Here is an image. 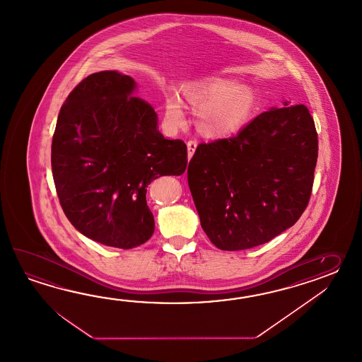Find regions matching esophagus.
<instances>
[{
	"label": "esophagus",
	"mask_w": 362,
	"mask_h": 362,
	"mask_svg": "<svg viewBox=\"0 0 362 362\" xmlns=\"http://www.w3.org/2000/svg\"><path fill=\"white\" fill-rule=\"evenodd\" d=\"M197 146H198L197 141H189V142H187V156H189V159H192V156L194 155V153H195Z\"/></svg>",
	"instance_id": "obj_1"
}]
</instances>
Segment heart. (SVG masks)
<instances>
[{
	"instance_id": "1",
	"label": "heart",
	"mask_w": 362,
	"mask_h": 362,
	"mask_svg": "<svg viewBox=\"0 0 362 362\" xmlns=\"http://www.w3.org/2000/svg\"><path fill=\"white\" fill-rule=\"evenodd\" d=\"M185 95L192 108L200 112V131L211 137L238 132L251 119L257 103L252 88L225 77L189 85ZM164 120L170 128L182 127L186 122V108L177 93H170L165 98Z\"/></svg>"
}]
</instances>
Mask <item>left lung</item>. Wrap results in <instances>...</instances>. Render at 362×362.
<instances>
[{"label": "left lung", "instance_id": "1", "mask_svg": "<svg viewBox=\"0 0 362 362\" xmlns=\"http://www.w3.org/2000/svg\"><path fill=\"white\" fill-rule=\"evenodd\" d=\"M317 156L313 117L290 102L235 137L200 144L187 182L209 240L223 251L248 250L291 228L310 198Z\"/></svg>", "mask_w": 362, "mask_h": 362}]
</instances>
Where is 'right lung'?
I'll return each instance as SVG.
<instances>
[{
    "label": "right lung",
    "instance_id": "add662e5",
    "mask_svg": "<svg viewBox=\"0 0 362 362\" xmlns=\"http://www.w3.org/2000/svg\"><path fill=\"white\" fill-rule=\"evenodd\" d=\"M136 90L117 71L85 77L62 106L52 142L55 189L69 223L86 238L123 250L154 233L148 184L187 165L184 141L164 139L154 107Z\"/></svg>",
    "mask_w": 362,
    "mask_h": 362
}]
</instances>
